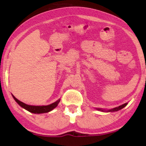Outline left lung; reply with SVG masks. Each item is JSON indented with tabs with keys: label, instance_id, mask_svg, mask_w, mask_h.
<instances>
[{
	"label": "left lung",
	"instance_id": "1",
	"mask_svg": "<svg viewBox=\"0 0 146 146\" xmlns=\"http://www.w3.org/2000/svg\"><path fill=\"white\" fill-rule=\"evenodd\" d=\"M127 104V103L123 104L117 107V108H113V109H111V110H108L107 111H118V110H119L122 109L123 108H124ZM96 109L98 110H100V111H105V110H102V109H100V108H96Z\"/></svg>",
	"mask_w": 146,
	"mask_h": 146
}]
</instances>
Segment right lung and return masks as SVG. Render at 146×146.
I'll return each mask as SVG.
<instances>
[{"mask_svg":"<svg viewBox=\"0 0 146 146\" xmlns=\"http://www.w3.org/2000/svg\"><path fill=\"white\" fill-rule=\"evenodd\" d=\"M14 99L15 100V101L21 106V107H23V108L27 110L30 112L34 113H46L48 111L52 110L54 108H55L57 106L58 103L60 101V100H58L56 102H55L54 103L48 105V106H31V105H27L26 104L22 102L16 98L13 95Z\"/></svg>","mask_w":146,"mask_h":146,"instance_id":"add662e5","label":"right lung"}]
</instances>
